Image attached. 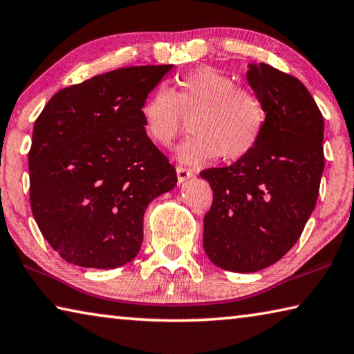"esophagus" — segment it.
<instances>
[{
	"label": "esophagus",
	"mask_w": 354,
	"mask_h": 354,
	"mask_svg": "<svg viewBox=\"0 0 354 354\" xmlns=\"http://www.w3.org/2000/svg\"><path fill=\"white\" fill-rule=\"evenodd\" d=\"M176 175H178V183L183 184V183L185 181V179L192 178V175H194V173H192V171L187 170V169H184V167H181V165H178V167H176Z\"/></svg>",
	"instance_id": "34e87169"
}]
</instances>
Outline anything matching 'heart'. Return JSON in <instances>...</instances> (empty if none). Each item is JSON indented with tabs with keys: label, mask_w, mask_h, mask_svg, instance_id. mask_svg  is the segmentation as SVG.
Returning a JSON list of instances; mask_svg holds the SVG:
<instances>
[{
	"label": "heart",
	"mask_w": 354,
	"mask_h": 354,
	"mask_svg": "<svg viewBox=\"0 0 354 354\" xmlns=\"http://www.w3.org/2000/svg\"><path fill=\"white\" fill-rule=\"evenodd\" d=\"M147 136L169 147L189 118L194 136L176 149L178 159L189 165L212 162L218 156L237 160L259 143L267 111L259 95L236 87L231 76L212 67H196L178 77L173 91L159 87L140 107Z\"/></svg>",
	"instance_id": "1"
}]
</instances>
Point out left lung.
Segmentation results:
<instances>
[{
    "label": "left lung",
    "mask_w": 354,
    "mask_h": 354,
    "mask_svg": "<svg viewBox=\"0 0 354 354\" xmlns=\"http://www.w3.org/2000/svg\"><path fill=\"white\" fill-rule=\"evenodd\" d=\"M248 67L267 111L261 140L234 164L200 173L214 192L203 247L214 266L237 273L262 270L295 245L325 169V123L304 84L268 64Z\"/></svg>",
    "instance_id": "left-lung-1"
}]
</instances>
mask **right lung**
<instances>
[{"label": "right lung", "mask_w": 354, "mask_h": 354, "mask_svg": "<svg viewBox=\"0 0 354 354\" xmlns=\"http://www.w3.org/2000/svg\"><path fill=\"white\" fill-rule=\"evenodd\" d=\"M173 65L107 71L53 97L35 120L29 198L46 242L70 263L117 268L143 241V214L178 183L140 107Z\"/></svg>", "instance_id": "right-lung-1"}]
</instances>
